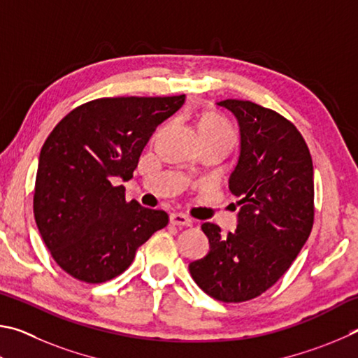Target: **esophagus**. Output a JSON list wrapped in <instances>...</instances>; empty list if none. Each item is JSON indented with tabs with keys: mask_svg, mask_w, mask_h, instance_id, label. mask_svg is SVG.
<instances>
[{
	"mask_svg": "<svg viewBox=\"0 0 358 358\" xmlns=\"http://www.w3.org/2000/svg\"><path fill=\"white\" fill-rule=\"evenodd\" d=\"M169 222H171V224H174V227H192L193 224L192 218H189L184 214H178V212H174V214L169 215Z\"/></svg>",
	"mask_w": 358,
	"mask_h": 358,
	"instance_id": "obj_1",
	"label": "esophagus"
}]
</instances>
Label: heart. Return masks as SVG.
Masks as SVG:
<instances>
[{"label": "heart", "mask_w": 358, "mask_h": 358, "mask_svg": "<svg viewBox=\"0 0 358 358\" xmlns=\"http://www.w3.org/2000/svg\"><path fill=\"white\" fill-rule=\"evenodd\" d=\"M198 130L201 140H217L224 143L229 148L236 141L233 127L224 119L215 115V113H206V115H203L201 119H199Z\"/></svg>", "instance_id": "b5f03b06"}]
</instances>
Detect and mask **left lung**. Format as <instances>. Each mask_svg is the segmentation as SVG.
<instances>
[{
	"label": "left lung",
	"instance_id": "1",
	"mask_svg": "<svg viewBox=\"0 0 358 358\" xmlns=\"http://www.w3.org/2000/svg\"><path fill=\"white\" fill-rule=\"evenodd\" d=\"M217 106L233 113L241 146L229 190L239 198L237 228L222 236L214 223L201 229L209 253L190 262L192 278L208 296L239 303L261 296L291 267L315 217V182L308 146L287 119L250 100Z\"/></svg>",
	"mask_w": 358,
	"mask_h": 358
}]
</instances>
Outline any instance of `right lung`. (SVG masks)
Listing matches in <instances>:
<instances>
[{"label":"right lung","instance_id":"1","mask_svg":"<svg viewBox=\"0 0 358 358\" xmlns=\"http://www.w3.org/2000/svg\"><path fill=\"white\" fill-rule=\"evenodd\" d=\"M185 102L174 97L97 99L72 110L43 143L34 218L58 266L85 283L121 275L155 231L163 210L125 201L140 155L155 129Z\"/></svg>","mask_w":358,"mask_h":358}]
</instances>
